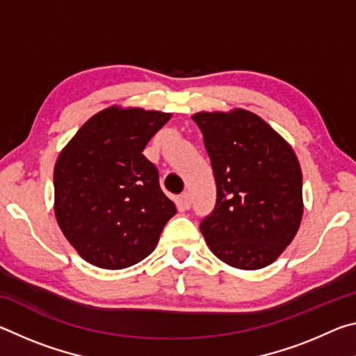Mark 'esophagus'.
<instances>
[{"mask_svg":"<svg viewBox=\"0 0 356 356\" xmlns=\"http://www.w3.org/2000/svg\"><path fill=\"white\" fill-rule=\"evenodd\" d=\"M179 206L182 210H188L191 207V195L188 191H184L182 195L179 196Z\"/></svg>","mask_w":356,"mask_h":356,"instance_id":"obj_1","label":"esophagus"}]
</instances>
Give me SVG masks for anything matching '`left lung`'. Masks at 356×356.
Listing matches in <instances>:
<instances>
[{
	"mask_svg": "<svg viewBox=\"0 0 356 356\" xmlns=\"http://www.w3.org/2000/svg\"><path fill=\"white\" fill-rule=\"evenodd\" d=\"M193 120L216 184L215 207L200 226L209 248L231 267H267L292 242L303 215L297 156L250 111L197 113Z\"/></svg>",
	"mask_w": 356,
	"mask_h": 356,
	"instance_id": "obj_1",
	"label": "left lung"
}]
</instances>
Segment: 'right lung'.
<instances>
[{
	"instance_id": "right-lung-1",
	"label": "right lung",
	"mask_w": 356,
	"mask_h": 356,
	"mask_svg": "<svg viewBox=\"0 0 356 356\" xmlns=\"http://www.w3.org/2000/svg\"><path fill=\"white\" fill-rule=\"evenodd\" d=\"M171 114L111 106L76 131L59 154L55 213L84 261L120 270L154 251L177 209L143 150Z\"/></svg>"
}]
</instances>
